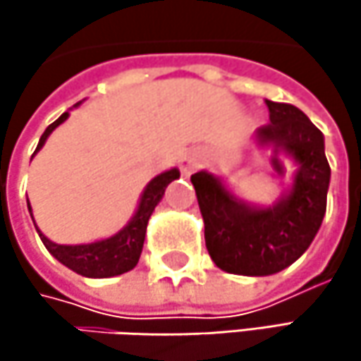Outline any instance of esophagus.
I'll return each instance as SVG.
<instances>
[{
    "label": "esophagus",
    "mask_w": 361,
    "mask_h": 361,
    "mask_svg": "<svg viewBox=\"0 0 361 361\" xmlns=\"http://www.w3.org/2000/svg\"><path fill=\"white\" fill-rule=\"evenodd\" d=\"M200 165V154L198 152H188L180 161V169L183 176H190L196 167Z\"/></svg>",
    "instance_id": "obj_1"
}]
</instances>
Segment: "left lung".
Instances as JSON below:
<instances>
[{
  "label": "left lung",
  "mask_w": 361,
  "mask_h": 361,
  "mask_svg": "<svg viewBox=\"0 0 361 361\" xmlns=\"http://www.w3.org/2000/svg\"><path fill=\"white\" fill-rule=\"evenodd\" d=\"M265 104L269 123L257 129V142L271 146L274 152H286L297 163L290 190L276 204H249L209 171L190 178L204 221L207 251L228 274L282 271L310 249L326 213L330 167L322 131L293 104Z\"/></svg>",
  "instance_id": "obj_1"
}]
</instances>
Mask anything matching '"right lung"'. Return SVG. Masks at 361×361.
Wrapping results in <instances>:
<instances>
[{
    "label": "right lung",
    "instance_id": "add662e5",
    "mask_svg": "<svg viewBox=\"0 0 361 361\" xmlns=\"http://www.w3.org/2000/svg\"><path fill=\"white\" fill-rule=\"evenodd\" d=\"M79 106V104H75ZM68 118V112L60 114L41 135L37 150H41V146L45 144V140L49 137V133ZM35 150V154H37ZM33 154V157H35ZM180 178L178 169H169L161 176H157L154 180L148 181V185L144 188L142 196H140V204L137 211L133 213V217L129 219V224L118 230L114 236L104 238V240H96L90 245H56L51 243L47 236L41 234V230L37 228V234L41 238V243L45 245V249L51 252L62 265H66L68 269L85 276V278H110V276H121L129 269H133L140 261L142 247H144V238H146V228H148V219L154 211V207L161 202L165 188L173 180ZM31 211V204H29ZM33 217V215H31ZM35 224V219H33Z\"/></svg>",
    "mask_w": 361,
    "mask_h": 361
}]
</instances>
